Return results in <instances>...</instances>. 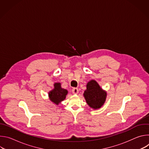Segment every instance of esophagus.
Segmentation results:
<instances>
[{
    "label": "esophagus",
    "instance_id": "obj_1",
    "mask_svg": "<svg viewBox=\"0 0 149 149\" xmlns=\"http://www.w3.org/2000/svg\"><path fill=\"white\" fill-rule=\"evenodd\" d=\"M72 93L74 94H78V92H79V90L77 88H74L72 90Z\"/></svg>",
    "mask_w": 149,
    "mask_h": 149
}]
</instances>
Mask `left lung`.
I'll return each mask as SVG.
<instances>
[{
  "mask_svg": "<svg viewBox=\"0 0 149 149\" xmlns=\"http://www.w3.org/2000/svg\"><path fill=\"white\" fill-rule=\"evenodd\" d=\"M83 95L89 107L94 110H97L104 104L107 94L95 80L92 79L87 82V89Z\"/></svg>",
  "mask_w": 149,
  "mask_h": 149,
  "instance_id": "1",
  "label": "left lung"
}]
</instances>
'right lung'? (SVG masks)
Listing matches in <instances>:
<instances>
[{"instance_id":"right-lung-1","label":"right lung","mask_w":149,"mask_h":149,"mask_svg":"<svg viewBox=\"0 0 149 149\" xmlns=\"http://www.w3.org/2000/svg\"><path fill=\"white\" fill-rule=\"evenodd\" d=\"M68 90L61 87L60 82H55L54 84V88L49 91L48 97L51 102L58 105L66 98Z\"/></svg>"}]
</instances>
